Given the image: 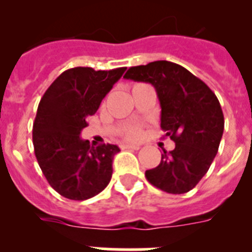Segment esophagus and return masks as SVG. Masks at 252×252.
Returning <instances> with one entry per match:
<instances>
[{
    "mask_svg": "<svg viewBox=\"0 0 252 252\" xmlns=\"http://www.w3.org/2000/svg\"><path fill=\"white\" fill-rule=\"evenodd\" d=\"M122 149H127V150H139V145H122Z\"/></svg>",
    "mask_w": 252,
    "mask_h": 252,
    "instance_id": "esophagus-1",
    "label": "esophagus"
}]
</instances>
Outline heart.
Masks as SVG:
<instances>
[{"label": "heart", "instance_id": "heart-1", "mask_svg": "<svg viewBox=\"0 0 252 252\" xmlns=\"http://www.w3.org/2000/svg\"><path fill=\"white\" fill-rule=\"evenodd\" d=\"M121 135L126 140L130 141H136V140L141 139L142 136V127L139 124H127L122 128Z\"/></svg>", "mask_w": 252, "mask_h": 252}]
</instances>
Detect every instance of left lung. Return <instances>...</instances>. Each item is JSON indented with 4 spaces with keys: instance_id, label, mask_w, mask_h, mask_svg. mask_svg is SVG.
Segmentation results:
<instances>
[{
    "instance_id": "8db88e82",
    "label": "left lung",
    "mask_w": 252,
    "mask_h": 252,
    "mask_svg": "<svg viewBox=\"0 0 252 252\" xmlns=\"http://www.w3.org/2000/svg\"><path fill=\"white\" fill-rule=\"evenodd\" d=\"M124 78L155 87L160 126L175 142L174 150H162L157 168L145 171L148 182L171 194L192 190L208 171L222 139L224 119L218 98L199 78L166 60L131 66Z\"/></svg>"
}]
</instances>
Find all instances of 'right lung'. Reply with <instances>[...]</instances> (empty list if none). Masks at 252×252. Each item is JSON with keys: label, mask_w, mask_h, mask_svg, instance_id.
<instances>
[{"label": "right lung", "mask_w": 252, "mask_h": 252, "mask_svg": "<svg viewBox=\"0 0 252 252\" xmlns=\"http://www.w3.org/2000/svg\"><path fill=\"white\" fill-rule=\"evenodd\" d=\"M125 69H68L40 99L32 126L35 157L51 188L68 199H90L110 183L119 146L93 148L79 136Z\"/></svg>", "instance_id": "1"}]
</instances>
